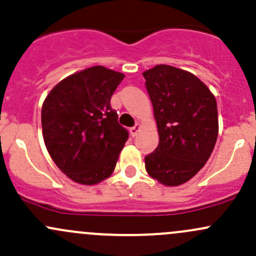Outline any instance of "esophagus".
Instances as JSON below:
<instances>
[{
  "label": "esophagus",
  "instance_id": "34e87169",
  "mask_svg": "<svg viewBox=\"0 0 256 256\" xmlns=\"http://www.w3.org/2000/svg\"><path fill=\"white\" fill-rule=\"evenodd\" d=\"M139 130H140V124H139V123H136V124L134 126V127H132L130 129H129V132H130V136H136V134H138Z\"/></svg>",
  "mask_w": 256,
  "mask_h": 256
}]
</instances>
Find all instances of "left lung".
Listing matches in <instances>:
<instances>
[{"instance_id":"obj_1","label":"left lung","mask_w":256,"mask_h":256,"mask_svg":"<svg viewBox=\"0 0 256 256\" xmlns=\"http://www.w3.org/2000/svg\"><path fill=\"white\" fill-rule=\"evenodd\" d=\"M142 76L160 138L145 156V168L164 186H180L204 167L215 148L216 98L198 76L172 66H155Z\"/></svg>"}]
</instances>
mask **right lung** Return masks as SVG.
<instances>
[{"mask_svg":"<svg viewBox=\"0 0 256 256\" xmlns=\"http://www.w3.org/2000/svg\"><path fill=\"white\" fill-rule=\"evenodd\" d=\"M123 78L124 74L95 66L63 79L44 101L46 149L74 182L98 184L116 167L129 134L110 101Z\"/></svg>","mask_w":256,"mask_h":256,"instance_id":"obj_1","label":"right lung"}]
</instances>
